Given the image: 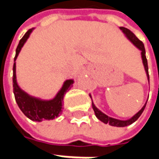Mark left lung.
Wrapping results in <instances>:
<instances>
[{
    "label": "left lung",
    "instance_id": "left-lung-1",
    "mask_svg": "<svg viewBox=\"0 0 159 159\" xmlns=\"http://www.w3.org/2000/svg\"><path fill=\"white\" fill-rule=\"evenodd\" d=\"M120 30L124 33V35L126 36V37L129 40L130 42L133 43L134 45L137 48H139L141 51V58H142V62H143L144 68H145V70H146V73H147V79L149 81V74H148V66H147V57H146V50H145V47H144L143 42L140 41V40L137 38L135 35L134 34L131 30H129L127 28H124V27H119ZM90 98L92 100V97L89 94ZM146 105H147V102L144 105V107L140 109L138 112H137L134 116L129 118L128 120H119L116 119V118H113V117H108L107 115H106L105 113H103L100 110H99L95 106L94 104L93 103V100H92V107H93V111H94V113H95V116L97 117V118L99 120H100L101 122H103L104 123H109L111 126H116V127H125L128 126V125H130L133 123H134L136 121L140 116L143 112L144 109L146 107Z\"/></svg>",
    "mask_w": 159,
    "mask_h": 159
}]
</instances>
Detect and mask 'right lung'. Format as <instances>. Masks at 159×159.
I'll list each match as a JSON object with an SVG mask.
<instances>
[{
    "label": "right lung",
    "mask_w": 159,
    "mask_h": 159,
    "mask_svg": "<svg viewBox=\"0 0 159 159\" xmlns=\"http://www.w3.org/2000/svg\"><path fill=\"white\" fill-rule=\"evenodd\" d=\"M34 29L29 30L23 36L22 39L19 41V43L16 49V55L14 58L13 64V76H12V86H13V93L15 97L16 102L19 106V109L26 117L32 121L42 122L43 120H52L55 117H59V115L62 112L63 100L64 95L68 90L72 87L74 81L72 79L66 80L63 84L61 89L59 90L56 96L50 100H44L30 96V94L22 90L17 83L16 79V63L15 60L19 55L20 50L29 38L30 33Z\"/></svg>",
    "instance_id": "obj_1"
}]
</instances>
